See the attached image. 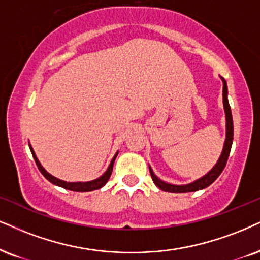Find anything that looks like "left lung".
I'll return each mask as SVG.
<instances>
[{"label": "left lung", "mask_w": 260, "mask_h": 260, "mask_svg": "<svg viewBox=\"0 0 260 260\" xmlns=\"http://www.w3.org/2000/svg\"><path fill=\"white\" fill-rule=\"evenodd\" d=\"M222 78V77H220ZM223 81V105H224V111H225V120H226V135H225V142H224V147L222 150V154H220L217 164L213 166L211 171H208L206 175L203 176L201 178L197 179V181L191 182L189 184L183 185H176V184H170L166 182L161 181V179L156 177L153 172V170L149 166V172L152 176L153 182H154L156 187L164 191H169V193H190V191H197L200 189L207 188L208 185H211L218 178V176L222 174V171L225 168L226 161H228L230 149H232L233 145V137H234V125H233V115L232 110H230V105L228 101V86H226L225 79L222 78Z\"/></svg>", "instance_id": "left-lung-1"}]
</instances>
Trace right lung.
Listing matches in <instances>:
<instances>
[{
  "mask_svg": "<svg viewBox=\"0 0 260 260\" xmlns=\"http://www.w3.org/2000/svg\"><path fill=\"white\" fill-rule=\"evenodd\" d=\"M28 147H30V150L32 153V156H34L35 161H36V165L40 171L42 172V175L46 177L48 181L52 182L53 184L55 185H59V187L61 188H65V189H69V190H72V191H81V193H84V191H92V190H96V189H100L104 187V185L107 183V181L110 179L111 177V174H112V170H113V164H114V160L117 158L118 155V152L115 153V155L113 156V159H112L110 166H108V169L106 170V172L104 175L101 176V177L94 179V181H89V182H66V181H62V179H59L56 177H54L53 175H50L49 172L46 171V169L43 168V166L41 165V162L38 161L36 154H35L34 149H32V147L30 143H28Z\"/></svg>",
  "mask_w": 260,
  "mask_h": 260,
  "instance_id": "right-lung-1",
  "label": "right lung"
}]
</instances>
